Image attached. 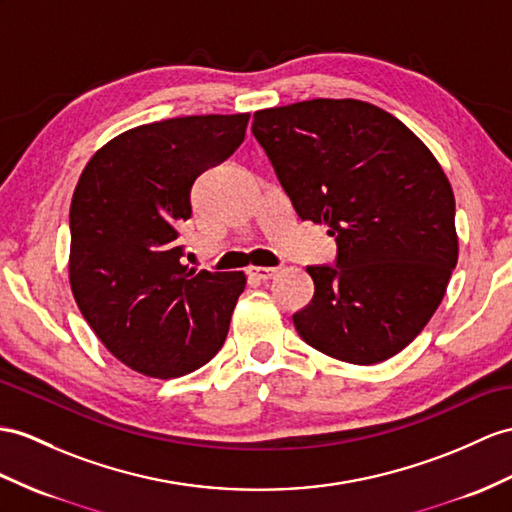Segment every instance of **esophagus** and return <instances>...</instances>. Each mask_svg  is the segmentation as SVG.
<instances>
[{
    "label": "esophagus",
    "instance_id": "1",
    "mask_svg": "<svg viewBox=\"0 0 512 512\" xmlns=\"http://www.w3.org/2000/svg\"><path fill=\"white\" fill-rule=\"evenodd\" d=\"M276 273H278V269H273V267H249L247 269V276L258 280V282H267L271 278H276Z\"/></svg>",
    "mask_w": 512,
    "mask_h": 512
}]
</instances>
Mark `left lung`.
<instances>
[{
	"instance_id": "8db88e82",
	"label": "left lung",
	"mask_w": 512,
	"mask_h": 512,
	"mask_svg": "<svg viewBox=\"0 0 512 512\" xmlns=\"http://www.w3.org/2000/svg\"><path fill=\"white\" fill-rule=\"evenodd\" d=\"M299 219L326 223L336 265L306 267L310 304L293 315L321 354L376 365L439 308L458 260L452 184L400 119L360 99H308L254 112Z\"/></svg>"
}]
</instances>
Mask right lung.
Segmentation results:
<instances>
[{
  "label": "right lung",
  "instance_id": "right-lung-1",
  "mask_svg": "<svg viewBox=\"0 0 512 512\" xmlns=\"http://www.w3.org/2000/svg\"><path fill=\"white\" fill-rule=\"evenodd\" d=\"M247 121L193 115L132 128L97 149L73 191V297L106 350L143 376H186L226 341L245 273H195L178 236L195 178L243 143Z\"/></svg>",
  "mask_w": 512,
  "mask_h": 512
}]
</instances>
